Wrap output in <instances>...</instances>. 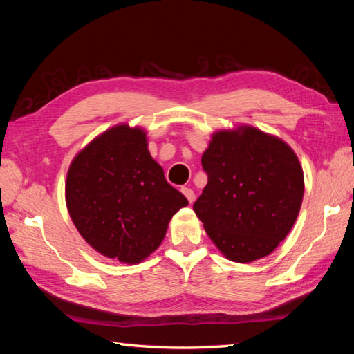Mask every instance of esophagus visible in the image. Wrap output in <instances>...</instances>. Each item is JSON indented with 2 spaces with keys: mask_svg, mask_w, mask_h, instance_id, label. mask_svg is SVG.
<instances>
[{
  "mask_svg": "<svg viewBox=\"0 0 354 354\" xmlns=\"http://www.w3.org/2000/svg\"><path fill=\"white\" fill-rule=\"evenodd\" d=\"M184 194H185V198L187 199H189V202H190V204H192V202L194 201V198H196V196H194V192L192 190V189H187V187H184V189L181 190Z\"/></svg>",
  "mask_w": 354,
  "mask_h": 354,
  "instance_id": "esophagus-1",
  "label": "esophagus"
}]
</instances>
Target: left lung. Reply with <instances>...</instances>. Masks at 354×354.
<instances>
[{
    "label": "left lung",
    "instance_id": "8db88e82",
    "mask_svg": "<svg viewBox=\"0 0 354 354\" xmlns=\"http://www.w3.org/2000/svg\"><path fill=\"white\" fill-rule=\"evenodd\" d=\"M208 183L193 204L225 257H266L295 223L304 196L298 156L281 138L254 126L217 131L202 155Z\"/></svg>",
    "mask_w": 354,
    "mask_h": 354
}]
</instances>
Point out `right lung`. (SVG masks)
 I'll use <instances>...</instances> for the list:
<instances>
[{"mask_svg": "<svg viewBox=\"0 0 354 354\" xmlns=\"http://www.w3.org/2000/svg\"><path fill=\"white\" fill-rule=\"evenodd\" d=\"M65 201L86 243L126 265L156 251L173 214L189 205L150 156L146 131L126 123L104 131L74 156Z\"/></svg>", "mask_w": 354, "mask_h": 354, "instance_id": "add662e5", "label": "right lung"}]
</instances>
